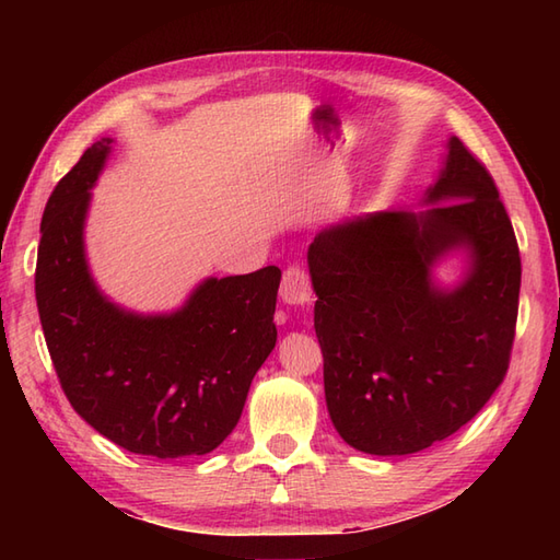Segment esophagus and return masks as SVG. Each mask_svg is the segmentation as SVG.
Returning a JSON list of instances; mask_svg holds the SVG:
<instances>
[{
    "label": "esophagus",
    "instance_id": "obj_1",
    "mask_svg": "<svg viewBox=\"0 0 560 560\" xmlns=\"http://www.w3.org/2000/svg\"><path fill=\"white\" fill-rule=\"evenodd\" d=\"M313 299L311 277L303 267H289L281 279V301L289 305H305Z\"/></svg>",
    "mask_w": 560,
    "mask_h": 560
}]
</instances>
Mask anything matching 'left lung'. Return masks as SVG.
I'll return each mask as SVG.
<instances>
[{
	"mask_svg": "<svg viewBox=\"0 0 560 560\" xmlns=\"http://www.w3.org/2000/svg\"><path fill=\"white\" fill-rule=\"evenodd\" d=\"M421 207L327 225L307 247L327 411L365 455H411L459 431L503 383L513 349L515 231L457 137ZM452 252L465 271L443 288L432 269Z\"/></svg>",
	"mask_w": 560,
	"mask_h": 560,
	"instance_id": "obj_1",
	"label": "left lung"
}]
</instances>
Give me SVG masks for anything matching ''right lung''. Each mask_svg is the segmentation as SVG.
I'll list each match as a JSON object with an SVG mask.
<instances>
[{
  "label": "right lung",
  "instance_id": "add662e5",
  "mask_svg": "<svg viewBox=\"0 0 560 560\" xmlns=\"http://www.w3.org/2000/svg\"><path fill=\"white\" fill-rule=\"evenodd\" d=\"M113 139L103 137L47 199L35 301L71 407L135 455H207L231 435L277 343L279 267L209 277L173 313L113 303L91 277L83 229Z\"/></svg>",
  "mask_w": 560,
  "mask_h": 560
}]
</instances>
